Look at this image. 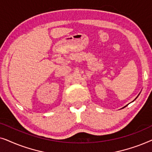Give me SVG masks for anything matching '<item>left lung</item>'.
I'll list each match as a JSON object with an SVG mask.
<instances>
[{
	"label": "left lung",
	"mask_w": 152,
	"mask_h": 152,
	"mask_svg": "<svg viewBox=\"0 0 152 152\" xmlns=\"http://www.w3.org/2000/svg\"><path fill=\"white\" fill-rule=\"evenodd\" d=\"M140 95V93H139V94H138V95ZM138 96H137V97H136V99L137 98V97H138ZM135 99H134V100H135ZM134 101H132V102H134ZM127 105H128V104H127ZM127 105H126V106H127ZM125 107H126V106H125ZM124 107H123V108H124Z\"/></svg>",
	"instance_id": "left-lung-1"
}]
</instances>
